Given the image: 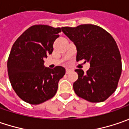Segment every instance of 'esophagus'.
I'll use <instances>...</instances> for the list:
<instances>
[{
  "mask_svg": "<svg viewBox=\"0 0 129 129\" xmlns=\"http://www.w3.org/2000/svg\"><path fill=\"white\" fill-rule=\"evenodd\" d=\"M72 72V70H70V69H66V74H69V73H70V72Z\"/></svg>",
  "mask_w": 129,
  "mask_h": 129,
  "instance_id": "34e87169",
  "label": "esophagus"
}]
</instances>
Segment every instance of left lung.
Here are the masks:
<instances>
[{
  "label": "left lung",
  "instance_id": "8db88e82",
  "mask_svg": "<svg viewBox=\"0 0 129 129\" xmlns=\"http://www.w3.org/2000/svg\"><path fill=\"white\" fill-rule=\"evenodd\" d=\"M77 48V62H90L86 73L75 70L78 79L73 84L77 96L92 103L105 101L116 90L122 71L121 57L116 42L103 28L92 24L62 28Z\"/></svg>",
  "mask_w": 129,
  "mask_h": 129
}]
</instances>
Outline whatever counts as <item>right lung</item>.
<instances>
[{
  "label": "right lung",
  "mask_w": 129,
  "mask_h": 129,
  "mask_svg": "<svg viewBox=\"0 0 129 129\" xmlns=\"http://www.w3.org/2000/svg\"><path fill=\"white\" fill-rule=\"evenodd\" d=\"M62 31L59 27L34 25L13 44L8 59V74L17 95L23 101L38 105L55 95L65 69L44 66V59L53 52V44Z\"/></svg>",
  "instance_id": "right-lung-1"
}]
</instances>
